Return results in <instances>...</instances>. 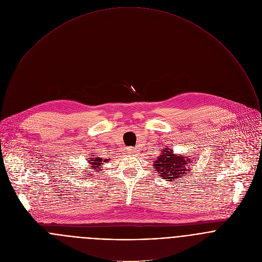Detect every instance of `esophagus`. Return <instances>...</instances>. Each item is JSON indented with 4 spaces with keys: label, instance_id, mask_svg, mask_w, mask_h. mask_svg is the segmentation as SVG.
Returning a JSON list of instances; mask_svg holds the SVG:
<instances>
[{
    "label": "esophagus",
    "instance_id": "esophagus-1",
    "mask_svg": "<svg viewBox=\"0 0 262 262\" xmlns=\"http://www.w3.org/2000/svg\"><path fill=\"white\" fill-rule=\"evenodd\" d=\"M128 151L131 155H136V152L138 151V148L137 147H130V148H128Z\"/></svg>",
    "mask_w": 262,
    "mask_h": 262
}]
</instances>
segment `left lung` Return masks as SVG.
<instances>
[{
	"label": "left lung",
	"mask_w": 262,
	"mask_h": 262,
	"mask_svg": "<svg viewBox=\"0 0 262 262\" xmlns=\"http://www.w3.org/2000/svg\"><path fill=\"white\" fill-rule=\"evenodd\" d=\"M191 162V158L184 155H175L172 148L166 147L163 148L161 155L155 161L154 169L159 173V177H163L167 181H173L185 176L186 172L189 171Z\"/></svg>",
	"instance_id": "1"
}]
</instances>
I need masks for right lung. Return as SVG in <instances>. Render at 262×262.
Instances as JSON below:
<instances>
[{"mask_svg": "<svg viewBox=\"0 0 262 262\" xmlns=\"http://www.w3.org/2000/svg\"><path fill=\"white\" fill-rule=\"evenodd\" d=\"M93 155H91L90 157H92ZM88 161V163L89 164H91V166H90V169H93V170H98L99 172L100 171H102V169H100L101 168V164H104V163H102V162H105V163H107V161L108 160H104V161H102V159L101 158H99V157H93V158H90L89 160H87ZM88 171V170H87Z\"/></svg>", "mask_w": 262, "mask_h": 262, "instance_id": "1", "label": "right lung"}]
</instances>
